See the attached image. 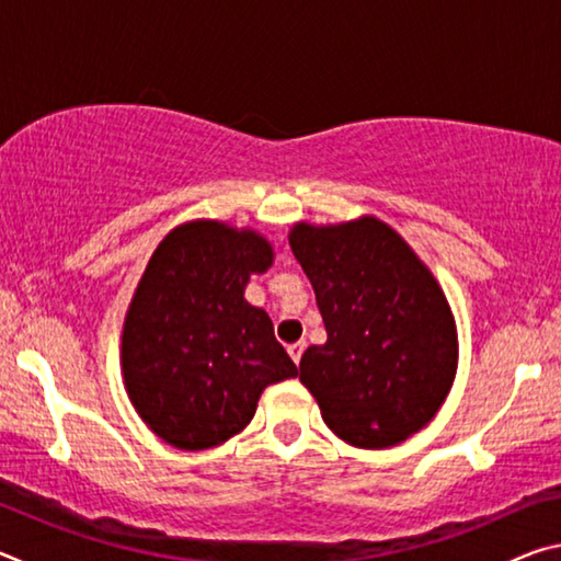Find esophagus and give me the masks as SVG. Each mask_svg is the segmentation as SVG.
Masks as SVG:
<instances>
[{
  "instance_id": "1",
  "label": "esophagus",
  "mask_w": 561,
  "mask_h": 561,
  "mask_svg": "<svg viewBox=\"0 0 561 561\" xmlns=\"http://www.w3.org/2000/svg\"><path fill=\"white\" fill-rule=\"evenodd\" d=\"M304 346H307V344H304V341H294V344H289V346H287V351H289V356H291L294 364H299V360H301Z\"/></svg>"
}]
</instances>
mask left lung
<instances>
[{"label": "left lung", "mask_w": 561, "mask_h": 561, "mask_svg": "<svg viewBox=\"0 0 561 561\" xmlns=\"http://www.w3.org/2000/svg\"><path fill=\"white\" fill-rule=\"evenodd\" d=\"M289 244L327 327V344L304 351L299 381L354 448L408 440L440 411L458 371V327L438 279L374 215L294 222Z\"/></svg>", "instance_id": "8db88e82"}]
</instances>
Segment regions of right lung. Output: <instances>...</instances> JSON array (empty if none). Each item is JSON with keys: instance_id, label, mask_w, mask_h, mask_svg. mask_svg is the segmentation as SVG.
<instances>
[{"instance_id": "1", "label": "right lung", "mask_w": 561, "mask_h": 561, "mask_svg": "<svg viewBox=\"0 0 561 561\" xmlns=\"http://www.w3.org/2000/svg\"><path fill=\"white\" fill-rule=\"evenodd\" d=\"M274 247L252 227L190 220L156 247L121 331L133 408L160 440L207 450L242 433L267 386L297 376L267 311L244 299Z\"/></svg>"}]
</instances>
